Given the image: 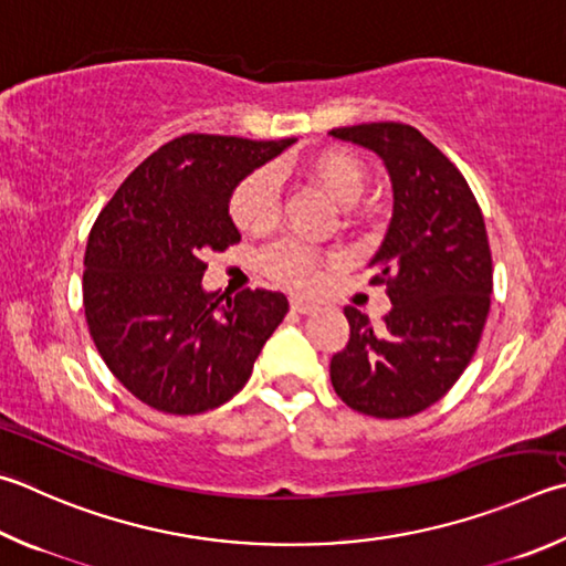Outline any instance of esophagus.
Segmentation results:
<instances>
[{"instance_id":"1","label":"esophagus","mask_w":566,"mask_h":566,"mask_svg":"<svg viewBox=\"0 0 566 566\" xmlns=\"http://www.w3.org/2000/svg\"><path fill=\"white\" fill-rule=\"evenodd\" d=\"M290 306H292V312H296V314H312V312H316V304L310 302V300H304V296H292Z\"/></svg>"}]
</instances>
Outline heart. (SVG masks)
<instances>
[{
	"label": "heart",
	"instance_id": "obj_1",
	"mask_svg": "<svg viewBox=\"0 0 566 566\" xmlns=\"http://www.w3.org/2000/svg\"><path fill=\"white\" fill-rule=\"evenodd\" d=\"M304 176L316 188H322L336 205H342V208H352V205L361 200L368 182V172L361 158L342 148L318 150L316 156L306 160ZM230 212L234 224L242 230H270L276 218H280V192H276L272 170L262 168L250 172L234 188ZM318 264H322V254L300 242L276 244L264 256V266L270 276L286 286H296V290H310V286L316 284Z\"/></svg>",
	"mask_w": 566,
	"mask_h": 566
}]
</instances>
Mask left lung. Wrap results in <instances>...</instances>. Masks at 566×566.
<instances>
[{
	"mask_svg": "<svg viewBox=\"0 0 566 566\" xmlns=\"http://www.w3.org/2000/svg\"><path fill=\"white\" fill-rule=\"evenodd\" d=\"M328 136L374 150L394 185V218L368 264L394 306L381 326L346 306L352 334L328 366L332 386L364 416H416L453 388L485 328V220L462 172L413 126L361 123Z\"/></svg>",
	"mask_w": 566,
	"mask_h": 566,
	"instance_id": "1",
	"label": "left lung"
}]
</instances>
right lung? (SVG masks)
Returning a JSON list of instances; mask_svg holds the SVG:
<instances>
[{"instance_id":"1","label":"right lung","mask_w":566,"mask_h":566,"mask_svg":"<svg viewBox=\"0 0 566 566\" xmlns=\"http://www.w3.org/2000/svg\"><path fill=\"white\" fill-rule=\"evenodd\" d=\"M292 143L188 133L143 160L91 228L88 332L146 406L172 416L222 406L290 312L282 292H205L202 274L205 254L240 242L232 190Z\"/></svg>"}]
</instances>
